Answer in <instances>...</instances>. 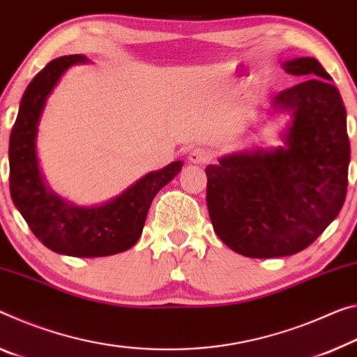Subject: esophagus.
I'll list each match as a JSON object with an SVG mask.
<instances>
[{"instance_id":"esophagus-1","label":"esophagus","mask_w":357,"mask_h":357,"mask_svg":"<svg viewBox=\"0 0 357 357\" xmlns=\"http://www.w3.org/2000/svg\"><path fill=\"white\" fill-rule=\"evenodd\" d=\"M189 160L192 163H199V165H203V163H206L211 160V152L205 148H194L189 152Z\"/></svg>"}]
</instances>
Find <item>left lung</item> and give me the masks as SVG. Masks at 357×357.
Returning <instances> with one entry per match:
<instances>
[{
	"label": "left lung",
	"instance_id": "1",
	"mask_svg": "<svg viewBox=\"0 0 357 357\" xmlns=\"http://www.w3.org/2000/svg\"><path fill=\"white\" fill-rule=\"evenodd\" d=\"M305 76L275 98L292 111L286 148L220 158L205 168L206 205L216 235L254 259L292 256L327 229L344 203L349 139L347 111L316 59L284 63Z\"/></svg>",
	"mask_w": 357,
	"mask_h": 357
}]
</instances>
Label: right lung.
I'll return each mask as SVG.
<instances>
[{"label":"right lung","mask_w":357,"mask_h":357,"mask_svg":"<svg viewBox=\"0 0 357 357\" xmlns=\"http://www.w3.org/2000/svg\"><path fill=\"white\" fill-rule=\"evenodd\" d=\"M84 61V55L60 56L28 84L9 139V189L14 205L44 246L73 257H103L127 251L138 241L152 200L176 176L183 162L146 174L116 200L97 208L70 205L46 189L36 160L39 117L60 76Z\"/></svg>","instance_id":"add662e5"}]
</instances>
